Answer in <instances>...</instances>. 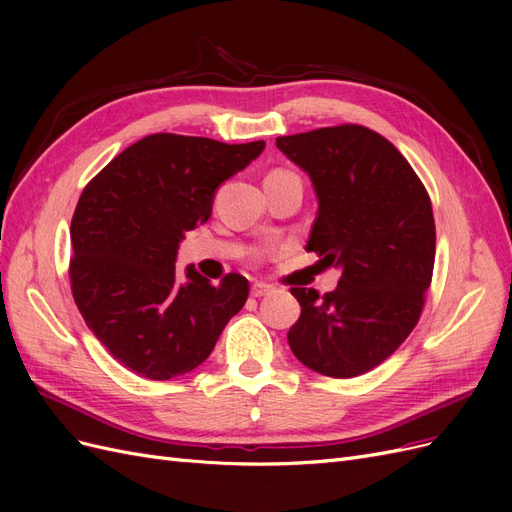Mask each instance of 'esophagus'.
<instances>
[{
	"instance_id": "esophagus-1",
	"label": "esophagus",
	"mask_w": 512,
	"mask_h": 512,
	"mask_svg": "<svg viewBox=\"0 0 512 512\" xmlns=\"http://www.w3.org/2000/svg\"><path fill=\"white\" fill-rule=\"evenodd\" d=\"M271 290H273V286H269V284H262V282H256V284L252 286V297L260 299V297H265V294H269Z\"/></svg>"
}]
</instances>
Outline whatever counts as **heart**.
Returning a JSON list of instances; mask_svg holds the SVG:
<instances>
[{
  "instance_id": "obj_1",
  "label": "heart",
  "mask_w": 512,
  "mask_h": 512,
  "mask_svg": "<svg viewBox=\"0 0 512 512\" xmlns=\"http://www.w3.org/2000/svg\"><path fill=\"white\" fill-rule=\"evenodd\" d=\"M269 177H294V175L288 173V170H273Z\"/></svg>"
}]
</instances>
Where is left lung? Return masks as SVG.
I'll return each mask as SVG.
<instances>
[{"label":"left lung","mask_w":512,"mask_h":512,"mask_svg":"<svg viewBox=\"0 0 512 512\" xmlns=\"http://www.w3.org/2000/svg\"><path fill=\"white\" fill-rule=\"evenodd\" d=\"M275 145L318 198L307 250L342 271L324 297L290 290L301 305L290 350L322 376H361L389 359L421 316L436 258L429 194L395 145L363 126L280 136Z\"/></svg>","instance_id":"8db88e82"}]
</instances>
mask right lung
<instances>
[{
	"mask_svg": "<svg viewBox=\"0 0 512 512\" xmlns=\"http://www.w3.org/2000/svg\"><path fill=\"white\" fill-rule=\"evenodd\" d=\"M262 149L265 141L151 134L83 190L70 226L74 303L98 342L134 374H188L245 305L243 275L213 286L190 265L181 280L175 260L185 232L211 218L220 185Z\"/></svg>",
	"mask_w": 512,
	"mask_h": 512,
	"instance_id": "1",
	"label": "right lung"
}]
</instances>
